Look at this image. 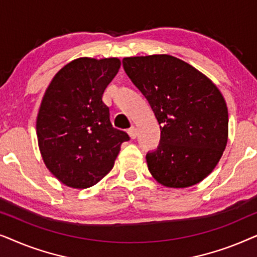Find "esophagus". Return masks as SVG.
I'll return each mask as SVG.
<instances>
[{
    "instance_id": "1",
    "label": "esophagus",
    "mask_w": 257,
    "mask_h": 257,
    "mask_svg": "<svg viewBox=\"0 0 257 257\" xmlns=\"http://www.w3.org/2000/svg\"><path fill=\"white\" fill-rule=\"evenodd\" d=\"M127 133H128L130 138H131V139H136V138H137V133H138V132H137V128L135 127V126H132V127L130 128L128 131H127Z\"/></svg>"
}]
</instances>
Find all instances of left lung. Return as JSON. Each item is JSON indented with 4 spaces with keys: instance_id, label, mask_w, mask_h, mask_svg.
<instances>
[{
    "instance_id": "left-lung-1",
    "label": "left lung",
    "mask_w": 257,
    "mask_h": 257,
    "mask_svg": "<svg viewBox=\"0 0 257 257\" xmlns=\"http://www.w3.org/2000/svg\"><path fill=\"white\" fill-rule=\"evenodd\" d=\"M122 66L160 125L159 146L146 156L150 173L170 188L199 184L215 168L228 142L222 93L194 66L171 55L125 57Z\"/></svg>"
}]
</instances>
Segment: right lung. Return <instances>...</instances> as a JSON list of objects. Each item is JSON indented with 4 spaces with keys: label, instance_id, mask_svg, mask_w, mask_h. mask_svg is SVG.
<instances>
[{
    "label": "right lung",
    "instance_id": "right-lung-1",
    "mask_svg": "<svg viewBox=\"0 0 257 257\" xmlns=\"http://www.w3.org/2000/svg\"><path fill=\"white\" fill-rule=\"evenodd\" d=\"M119 58L80 57L56 73L38 110L36 133L45 166L62 184L87 188L112 170L127 133L114 128L103 93Z\"/></svg>",
    "mask_w": 257,
    "mask_h": 257
}]
</instances>
